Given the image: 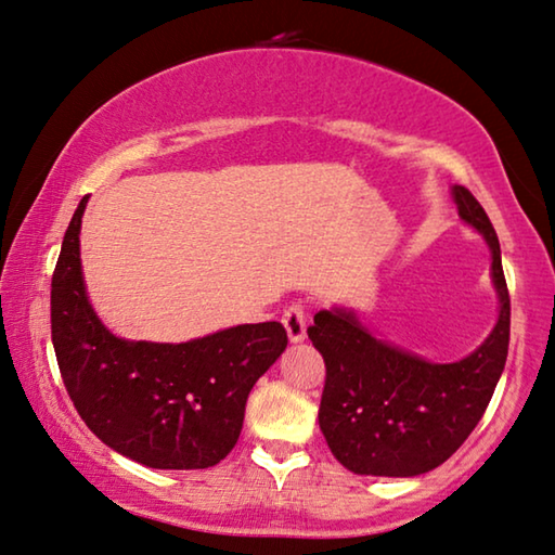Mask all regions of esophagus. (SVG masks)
<instances>
[{"label": "esophagus", "mask_w": 555, "mask_h": 555, "mask_svg": "<svg viewBox=\"0 0 555 555\" xmlns=\"http://www.w3.org/2000/svg\"><path fill=\"white\" fill-rule=\"evenodd\" d=\"M283 324L287 330V339L293 344H299L305 341L307 337V317H305V310L299 305H289L285 314H283Z\"/></svg>", "instance_id": "1"}]
</instances>
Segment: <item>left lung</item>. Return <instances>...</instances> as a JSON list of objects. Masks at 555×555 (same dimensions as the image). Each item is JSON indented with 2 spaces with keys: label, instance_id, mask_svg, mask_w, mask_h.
I'll list each match as a JSON object with an SVG mask.
<instances>
[{
  "label": "left lung",
  "instance_id": "left-lung-1",
  "mask_svg": "<svg viewBox=\"0 0 555 555\" xmlns=\"http://www.w3.org/2000/svg\"><path fill=\"white\" fill-rule=\"evenodd\" d=\"M460 221L482 235L492 256L499 314L465 359L438 363L376 337L353 307L334 305L307 330L324 357L320 428L332 455L353 475L415 477L440 467L482 421L508 351L502 248L485 208L465 186L450 189Z\"/></svg>",
  "mask_w": 555,
  "mask_h": 555
}]
</instances>
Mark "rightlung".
I'll use <instances>...</instances> for the list:
<instances>
[{
    "instance_id": "add662e5",
    "label": "right lung",
    "mask_w": 555,
    "mask_h": 555,
    "mask_svg": "<svg viewBox=\"0 0 555 555\" xmlns=\"http://www.w3.org/2000/svg\"><path fill=\"white\" fill-rule=\"evenodd\" d=\"M86 204L88 196L70 218L51 280V337L70 401L122 457L152 469L214 467L238 442L256 380L285 351V326L238 324L179 344L117 337L86 289Z\"/></svg>"
}]
</instances>
